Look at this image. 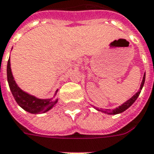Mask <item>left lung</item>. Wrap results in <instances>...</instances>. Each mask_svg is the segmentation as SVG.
Segmentation results:
<instances>
[{
    "mask_svg": "<svg viewBox=\"0 0 154 154\" xmlns=\"http://www.w3.org/2000/svg\"><path fill=\"white\" fill-rule=\"evenodd\" d=\"M145 79H146V74H144V76H143V79H142V81H141V84H140V90L138 92H136L133 97L131 98H129L128 100H127L125 103H123L122 104H121L120 106H118L117 108H116L114 109H98V108H95V109L98 110V111H101V112H103V113H106V114H109V115H116V114H119V113H122L123 112L124 110H126L127 109H128L132 104H133L135 100L137 99V98L139 97L140 93V91L142 89V87L144 86V83H145Z\"/></svg>",
    "mask_w": 154,
    "mask_h": 154,
    "instance_id": "1",
    "label": "left lung"
}]
</instances>
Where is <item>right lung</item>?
I'll return each mask as SVG.
<instances>
[{"label":"right lung","instance_id":"1","mask_svg":"<svg viewBox=\"0 0 154 154\" xmlns=\"http://www.w3.org/2000/svg\"><path fill=\"white\" fill-rule=\"evenodd\" d=\"M7 75H8L9 88L12 92L14 98H15L17 103L21 108L25 109L27 112H30L32 114L45 113L46 111L52 109L54 105L57 103L58 99L53 100V98H46V99L38 98L24 92L22 89H20L16 84L14 78L13 76L9 59L8 62V66H7ZM57 91L58 90H56L55 92V96L57 93Z\"/></svg>","mask_w":154,"mask_h":154}]
</instances>
